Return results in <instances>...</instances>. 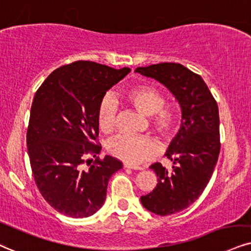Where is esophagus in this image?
<instances>
[{
    "label": "esophagus",
    "mask_w": 251,
    "mask_h": 251,
    "mask_svg": "<svg viewBox=\"0 0 251 251\" xmlns=\"http://www.w3.org/2000/svg\"><path fill=\"white\" fill-rule=\"evenodd\" d=\"M125 168L131 169V170H137V171H141V170H143V168H141V166H135V165H131V164H128V163L125 164Z\"/></svg>",
    "instance_id": "1"
}]
</instances>
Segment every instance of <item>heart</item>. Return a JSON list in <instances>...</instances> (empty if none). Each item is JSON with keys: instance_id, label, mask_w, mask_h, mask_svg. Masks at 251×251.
<instances>
[{"instance_id": "1", "label": "heart", "mask_w": 251, "mask_h": 251, "mask_svg": "<svg viewBox=\"0 0 251 251\" xmlns=\"http://www.w3.org/2000/svg\"><path fill=\"white\" fill-rule=\"evenodd\" d=\"M125 101L143 115L149 116L152 130L170 141L175 137L180 126V114L175 106L165 104V98L159 89L147 83L134 86L125 94ZM117 107L110 98H103L97 110V122L100 130L110 134L115 126ZM108 152L123 162L138 165L151 160L159 152V144L151 136H119L108 143Z\"/></svg>"}]
</instances>
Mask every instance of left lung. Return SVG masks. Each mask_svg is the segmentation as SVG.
I'll list each match as a JSON object with an SVG mask.
<instances>
[{"instance_id":"1","label":"left lung","mask_w":251,"mask_h":251,"mask_svg":"<svg viewBox=\"0 0 251 251\" xmlns=\"http://www.w3.org/2000/svg\"><path fill=\"white\" fill-rule=\"evenodd\" d=\"M136 72L166 86L181 108V126L165 153L173 163L172 171L152 164L158 182L141 197L148 211L175 214L192 205L212 178L221 147L218 103L199 74L181 64H154L137 67Z\"/></svg>"}]
</instances>
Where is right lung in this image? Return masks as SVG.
Listing matches in <instances>:
<instances>
[{
  "mask_svg": "<svg viewBox=\"0 0 251 251\" xmlns=\"http://www.w3.org/2000/svg\"><path fill=\"white\" fill-rule=\"evenodd\" d=\"M130 69H111L78 60L54 70L37 89L30 111L26 145L36 185L55 211L87 218L106 200L111 176L122 169L115 157L95 158L88 170L86 156L101 151L97 110L111 86Z\"/></svg>",
  "mask_w": 251,
  "mask_h": 251,
  "instance_id": "add662e5",
  "label": "right lung"
}]
</instances>
